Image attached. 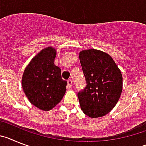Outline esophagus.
Listing matches in <instances>:
<instances>
[{
  "instance_id": "esophagus-1",
  "label": "esophagus",
  "mask_w": 146,
  "mask_h": 146,
  "mask_svg": "<svg viewBox=\"0 0 146 146\" xmlns=\"http://www.w3.org/2000/svg\"><path fill=\"white\" fill-rule=\"evenodd\" d=\"M72 86H73V82L70 79L68 80V88H72Z\"/></svg>"
}]
</instances>
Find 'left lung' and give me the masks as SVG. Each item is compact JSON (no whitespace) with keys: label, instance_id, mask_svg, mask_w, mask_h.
<instances>
[{"label":"left lung","instance_id":"1","mask_svg":"<svg viewBox=\"0 0 146 146\" xmlns=\"http://www.w3.org/2000/svg\"><path fill=\"white\" fill-rule=\"evenodd\" d=\"M87 85L78 93L81 109L92 118L108 114L120 97L123 76L113 59L105 52L87 49L78 54Z\"/></svg>","mask_w":146,"mask_h":146}]
</instances>
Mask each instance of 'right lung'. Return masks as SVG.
Listing matches in <instances>:
<instances>
[{"instance_id": "1", "label": "right lung", "mask_w": 146, "mask_h": 146, "mask_svg": "<svg viewBox=\"0 0 146 146\" xmlns=\"http://www.w3.org/2000/svg\"><path fill=\"white\" fill-rule=\"evenodd\" d=\"M56 49L50 46L40 50L26 66L22 87L29 101L43 111H49L62 99L67 82L61 69L54 64Z\"/></svg>"}]
</instances>
